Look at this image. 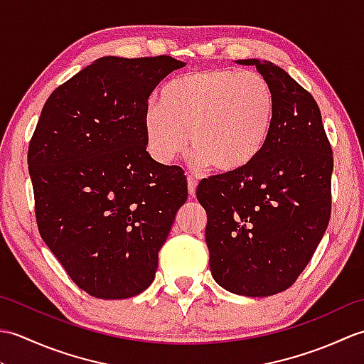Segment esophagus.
Masks as SVG:
<instances>
[{"label": "esophagus", "mask_w": 364, "mask_h": 364, "mask_svg": "<svg viewBox=\"0 0 364 364\" xmlns=\"http://www.w3.org/2000/svg\"><path fill=\"white\" fill-rule=\"evenodd\" d=\"M196 189H197V181L192 176H188V191L191 197L196 196Z\"/></svg>", "instance_id": "34e87169"}]
</instances>
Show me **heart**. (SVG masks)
I'll return each mask as SVG.
<instances>
[{
    "label": "heart",
    "mask_w": 364,
    "mask_h": 364,
    "mask_svg": "<svg viewBox=\"0 0 364 364\" xmlns=\"http://www.w3.org/2000/svg\"><path fill=\"white\" fill-rule=\"evenodd\" d=\"M274 115L272 86L259 73L213 68L183 75L161 90L159 107L144 114L146 149L168 164L186 149L189 136L197 167L236 173L264 149Z\"/></svg>",
    "instance_id": "obj_1"
}]
</instances>
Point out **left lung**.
Listing matches in <instances>:
<instances>
[{
  "instance_id": "left-lung-1",
  "label": "left lung",
  "mask_w": 364,
  "mask_h": 364,
  "mask_svg": "<svg viewBox=\"0 0 364 364\" xmlns=\"http://www.w3.org/2000/svg\"><path fill=\"white\" fill-rule=\"evenodd\" d=\"M236 63L270 82L274 125L250 166L203 180L197 198L214 280L239 296L267 297L294 284L326 233L333 153L310 92L269 60Z\"/></svg>"
}]
</instances>
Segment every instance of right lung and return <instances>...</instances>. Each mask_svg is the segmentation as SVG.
<instances>
[{
  "label": "right lung",
  "mask_w": 364,
  "mask_h": 364,
  "mask_svg": "<svg viewBox=\"0 0 364 364\" xmlns=\"http://www.w3.org/2000/svg\"><path fill=\"white\" fill-rule=\"evenodd\" d=\"M184 65L170 56L100 58L48 97L29 142L41 236L97 299L149 288L188 200L183 170L154 161L144 133L150 94Z\"/></svg>",
  "instance_id": "1"
}]
</instances>
